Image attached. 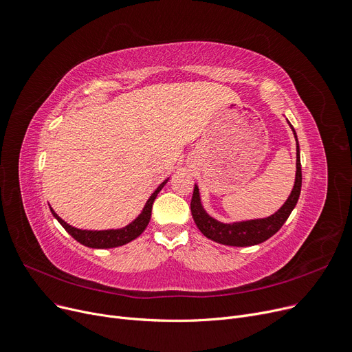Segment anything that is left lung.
<instances>
[{
    "label": "left lung",
    "instance_id": "1",
    "mask_svg": "<svg viewBox=\"0 0 352 352\" xmlns=\"http://www.w3.org/2000/svg\"><path fill=\"white\" fill-rule=\"evenodd\" d=\"M290 129L294 131L295 141H296V175H295V184L292 192L287 197L285 204L266 219H254V220H244V221H234V223H223L219 221L204 210L200 190L198 186H194V192L191 198V214L192 219L200 230L207 239L226 244V246H236V248H246L254 246V244L263 243L270 239L273 234H276L280 227L285 224L290 212L295 208L302 187V168H300V155H299V142L298 136L287 120Z\"/></svg>",
    "mask_w": 352,
    "mask_h": 352
}]
</instances>
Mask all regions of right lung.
Wrapping results in <instances>:
<instances>
[{
	"instance_id": "add662e5",
	"label": "right lung",
	"mask_w": 352,
	"mask_h": 352,
	"mask_svg": "<svg viewBox=\"0 0 352 352\" xmlns=\"http://www.w3.org/2000/svg\"><path fill=\"white\" fill-rule=\"evenodd\" d=\"M168 179H170V178H166L165 181H162L161 184L157 187V190L151 194V197L148 198V201L145 203L140 216L136 217L132 223H129L128 226L122 227V228H109V230H82V228H76V227L67 224L63 219H60L52 207H50V211L54 216V219L63 226L65 230L74 240H78L80 244H83V246L91 248V249L119 248V246H124V244L135 240L136 237L142 234V232L145 230L149 220H151L152 204H154L158 192L164 188V186L166 184Z\"/></svg>"
}]
</instances>
